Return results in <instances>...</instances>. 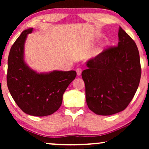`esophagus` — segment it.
<instances>
[{"instance_id": "esophagus-1", "label": "esophagus", "mask_w": 149, "mask_h": 149, "mask_svg": "<svg viewBox=\"0 0 149 149\" xmlns=\"http://www.w3.org/2000/svg\"><path fill=\"white\" fill-rule=\"evenodd\" d=\"M76 72H77V74L78 76H79V75H81V72H82V69H81V68H77L76 69Z\"/></svg>"}]
</instances>
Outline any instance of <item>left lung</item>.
<instances>
[{"mask_svg":"<svg viewBox=\"0 0 149 149\" xmlns=\"http://www.w3.org/2000/svg\"><path fill=\"white\" fill-rule=\"evenodd\" d=\"M117 47L104 49L86 63L82 72L89 109L111 115L126 109L137 91L141 77L140 56L134 40L119 27Z\"/></svg>","mask_w":149,"mask_h":149,"instance_id":"1","label":"left lung"}]
</instances>
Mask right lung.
<instances>
[{"label": "right lung", "mask_w": 149, "mask_h": 149, "mask_svg": "<svg viewBox=\"0 0 149 149\" xmlns=\"http://www.w3.org/2000/svg\"><path fill=\"white\" fill-rule=\"evenodd\" d=\"M33 28L24 30L10 50L7 81L9 92L18 107L28 115L44 117L58 111L63 94L75 79L74 70L38 73L24 60V45Z\"/></svg>", "instance_id": "right-lung-1"}]
</instances>
